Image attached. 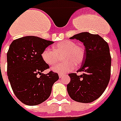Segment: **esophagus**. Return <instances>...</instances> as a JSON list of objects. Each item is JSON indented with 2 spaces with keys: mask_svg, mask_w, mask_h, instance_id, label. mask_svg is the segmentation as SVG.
<instances>
[{
  "mask_svg": "<svg viewBox=\"0 0 121 121\" xmlns=\"http://www.w3.org/2000/svg\"><path fill=\"white\" fill-rule=\"evenodd\" d=\"M64 76V74H62V73H59V78H62V77Z\"/></svg>",
  "mask_w": 121,
  "mask_h": 121,
  "instance_id": "esophagus-1",
  "label": "esophagus"
}]
</instances>
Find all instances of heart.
<instances>
[{"mask_svg": "<svg viewBox=\"0 0 121 121\" xmlns=\"http://www.w3.org/2000/svg\"><path fill=\"white\" fill-rule=\"evenodd\" d=\"M65 62L60 63L53 68L55 72L65 73L74 69L76 66L81 65L85 56L83 47L77 45L73 41H64L58 43L54 46L53 50L45 48L42 53L43 60L49 66L56 65L60 61L61 56Z\"/></svg>", "mask_w": 121, "mask_h": 121, "instance_id": "1", "label": "heart"}]
</instances>
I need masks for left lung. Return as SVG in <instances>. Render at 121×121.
Segmentation results:
<instances>
[{
  "label": "left lung",
  "mask_w": 121,
  "mask_h": 121,
  "mask_svg": "<svg viewBox=\"0 0 121 121\" xmlns=\"http://www.w3.org/2000/svg\"><path fill=\"white\" fill-rule=\"evenodd\" d=\"M83 43L85 56L78 76L69 73L70 82L67 85L68 95L78 102L90 103L98 99L105 91L111 76V58L108 43L98 35L84 32L73 36Z\"/></svg>",
  "instance_id": "left-lung-1"
}]
</instances>
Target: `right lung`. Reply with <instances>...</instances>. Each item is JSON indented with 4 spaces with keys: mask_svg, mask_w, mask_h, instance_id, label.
Wrapping results in <instances>:
<instances>
[{
    "mask_svg": "<svg viewBox=\"0 0 121 121\" xmlns=\"http://www.w3.org/2000/svg\"><path fill=\"white\" fill-rule=\"evenodd\" d=\"M53 43L28 36L13 40L7 53V74L16 97L28 106L42 103L51 95L57 73L42 72L49 68L41 56L42 51ZM38 75L40 76L37 77Z\"/></svg>",
    "mask_w": 121,
    "mask_h": 121,
    "instance_id": "obj_1",
    "label": "right lung"
}]
</instances>
